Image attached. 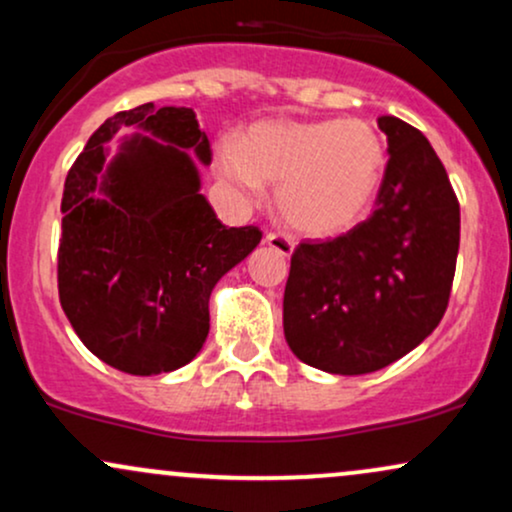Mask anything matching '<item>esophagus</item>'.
Wrapping results in <instances>:
<instances>
[{"label": "esophagus", "mask_w": 512, "mask_h": 512, "mask_svg": "<svg viewBox=\"0 0 512 512\" xmlns=\"http://www.w3.org/2000/svg\"><path fill=\"white\" fill-rule=\"evenodd\" d=\"M264 240H267L269 248H274L279 255H284V257H289L293 248H296V245H293V240L289 236H284V233H267V238Z\"/></svg>", "instance_id": "obj_1"}]
</instances>
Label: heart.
Listing matches in <instances>:
<instances>
[{
	"label": "heart",
	"instance_id": "heart-1",
	"mask_svg": "<svg viewBox=\"0 0 512 512\" xmlns=\"http://www.w3.org/2000/svg\"><path fill=\"white\" fill-rule=\"evenodd\" d=\"M387 170V146L366 120H262L216 149V173L240 202H260L276 185V211L296 233L330 238L373 207Z\"/></svg>",
	"mask_w": 512,
	"mask_h": 512
}]
</instances>
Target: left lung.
I'll return each instance as SVG.
<instances>
[{
	"label": "left lung",
	"mask_w": 512,
	"mask_h": 512,
	"mask_svg": "<svg viewBox=\"0 0 512 512\" xmlns=\"http://www.w3.org/2000/svg\"><path fill=\"white\" fill-rule=\"evenodd\" d=\"M387 170L366 221L291 255L284 334L308 366L363 375L409 354L438 327L460 250V202L416 127L378 117Z\"/></svg>",
	"instance_id": "8db88e82"
}]
</instances>
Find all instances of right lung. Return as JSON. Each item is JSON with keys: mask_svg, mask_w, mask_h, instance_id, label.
I'll return each instance as SVG.
<instances>
[{"mask_svg": "<svg viewBox=\"0 0 512 512\" xmlns=\"http://www.w3.org/2000/svg\"><path fill=\"white\" fill-rule=\"evenodd\" d=\"M139 126L113 162L117 128ZM211 163L192 108L122 110L88 139L64 180L57 289L74 332L103 363L129 375L178 370L209 334V296L262 231L228 228L199 195Z\"/></svg>", "mask_w": 512, "mask_h": 512, "instance_id": "add662e5", "label": "right lung"}]
</instances>
